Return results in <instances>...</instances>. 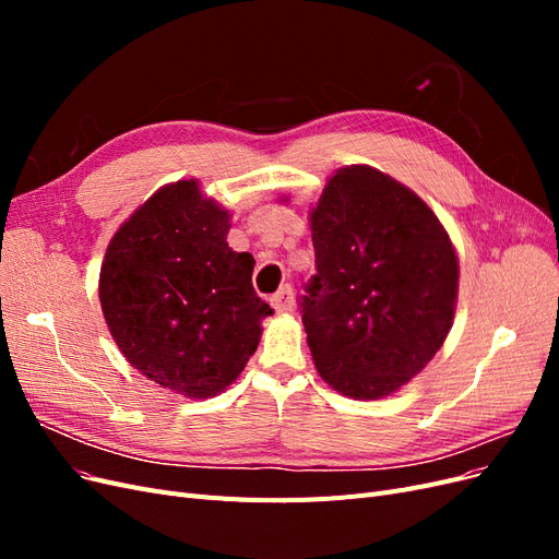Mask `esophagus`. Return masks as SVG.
Instances as JSON below:
<instances>
[{
  "label": "esophagus",
  "mask_w": 559,
  "mask_h": 559,
  "mask_svg": "<svg viewBox=\"0 0 559 559\" xmlns=\"http://www.w3.org/2000/svg\"><path fill=\"white\" fill-rule=\"evenodd\" d=\"M270 306L277 312H292L294 310V289L292 284H284L277 294L270 296Z\"/></svg>",
  "instance_id": "obj_1"
}]
</instances>
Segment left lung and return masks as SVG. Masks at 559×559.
Listing matches in <instances>:
<instances>
[{
	"instance_id": "left-lung-1",
	"label": "left lung",
	"mask_w": 559,
	"mask_h": 559,
	"mask_svg": "<svg viewBox=\"0 0 559 559\" xmlns=\"http://www.w3.org/2000/svg\"><path fill=\"white\" fill-rule=\"evenodd\" d=\"M300 317L319 376L349 399L396 392L441 349L460 265L427 202L376 167L337 170L310 214Z\"/></svg>"
}]
</instances>
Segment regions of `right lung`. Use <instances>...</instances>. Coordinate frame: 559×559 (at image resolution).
Segmentation results:
<instances>
[{"label": "right lung", "mask_w": 559, "mask_h": 559, "mask_svg": "<svg viewBox=\"0 0 559 559\" xmlns=\"http://www.w3.org/2000/svg\"><path fill=\"white\" fill-rule=\"evenodd\" d=\"M228 212L198 181L151 195L111 238L99 302L123 357L189 399L242 373L273 308L251 286L253 259L226 242Z\"/></svg>", "instance_id": "1"}]
</instances>
